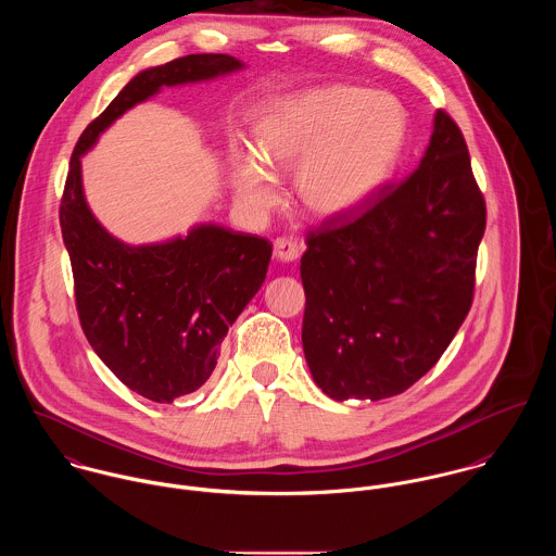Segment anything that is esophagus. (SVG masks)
I'll list each match as a JSON object with an SVG mask.
<instances>
[{"label":"esophagus","instance_id":"obj_1","mask_svg":"<svg viewBox=\"0 0 556 556\" xmlns=\"http://www.w3.org/2000/svg\"><path fill=\"white\" fill-rule=\"evenodd\" d=\"M300 245L293 239L280 238L274 241V256L282 263H293L300 258Z\"/></svg>","mask_w":556,"mask_h":556}]
</instances>
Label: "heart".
<instances>
[{"label": "heart", "instance_id": "b5f03b06", "mask_svg": "<svg viewBox=\"0 0 556 556\" xmlns=\"http://www.w3.org/2000/svg\"><path fill=\"white\" fill-rule=\"evenodd\" d=\"M404 141L406 115L390 93L325 85L278 98L254 128L256 156H233L238 199L267 212L278 201L276 177L295 168V199L311 216H349L388 184Z\"/></svg>", "mask_w": 556, "mask_h": 556}]
</instances>
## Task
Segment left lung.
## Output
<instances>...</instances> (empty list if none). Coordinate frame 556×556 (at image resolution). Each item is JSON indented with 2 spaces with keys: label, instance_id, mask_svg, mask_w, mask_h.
Here are the masks:
<instances>
[{
  "label": "left lung",
  "instance_id": "left-lung-1",
  "mask_svg": "<svg viewBox=\"0 0 556 556\" xmlns=\"http://www.w3.org/2000/svg\"><path fill=\"white\" fill-rule=\"evenodd\" d=\"M483 229L465 137L437 111L410 177L308 233L302 342L323 394L397 396L439 362L469 315Z\"/></svg>",
  "mask_w": 556,
  "mask_h": 556
}]
</instances>
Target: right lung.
Segmentation results:
<instances>
[{"label":"right lung","instance_id":"1","mask_svg":"<svg viewBox=\"0 0 556 556\" xmlns=\"http://www.w3.org/2000/svg\"><path fill=\"white\" fill-rule=\"evenodd\" d=\"M245 68L233 55L199 53L141 71L80 135L60 207L80 327L106 368L160 404L197 392L214 372L220 344L261 289L271 243L223 225L132 245L91 214L80 159L126 111L162 87L218 79Z\"/></svg>","mask_w":556,"mask_h":556}]
</instances>
